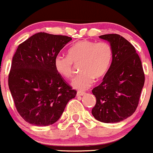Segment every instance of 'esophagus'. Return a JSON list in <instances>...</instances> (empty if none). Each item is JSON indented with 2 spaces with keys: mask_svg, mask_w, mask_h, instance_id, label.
<instances>
[{
  "mask_svg": "<svg viewBox=\"0 0 153 153\" xmlns=\"http://www.w3.org/2000/svg\"><path fill=\"white\" fill-rule=\"evenodd\" d=\"M85 93L83 92V91H78L77 92V96H83V95H85Z\"/></svg>",
  "mask_w": 153,
  "mask_h": 153,
  "instance_id": "obj_1",
  "label": "esophagus"
}]
</instances>
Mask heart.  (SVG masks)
<instances>
[{"label":"heart","instance_id":"heart-1","mask_svg":"<svg viewBox=\"0 0 153 153\" xmlns=\"http://www.w3.org/2000/svg\"><path fill=\"white\" fill-rule=\"evenodd\" d=\"M111 59L112 48L108 43L82 40L68 50V56H57L54 59V67L62 76L70 79L74 72L73 63H80L79 69L81 73L75 77L72 85L83 91L93 85L95 78H101L106 74Z\"/></svg>","mask_w":153,"mask_h":153}]
</instances>
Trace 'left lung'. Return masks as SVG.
Returning <instances> with one entry per match:
<instances>
[{
  "mask_svg": "<svg viewBox=\"0 0 153 153\" xmlns=\"http://www.w3.org/2000/svg\"><path fill=\"white\" fill-rule=\"evenodd\" d=\"M110 43L112 62L103 82L92 90L96 103L92 114L98 121L117 123L134 114L145 83L141 59L134 47L117 34L101 35Z\"/></svg>",
  "mask_w": 153,
  "mask_h": 153,
  "instance_id": "left-lung-1",
  "label": "left lung"
}]
</instances>
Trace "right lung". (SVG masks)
<instances>
[{
  "label": "right lung",
  "instance_id": "1",
  "mask_svg": "<svg viewBox=\"0 0 153 153\" xmlns=\"http://www.w3.org/2000/svg\"><path fill=\"white\" fill-rule=\"evenodd\" d=\"M72 38L36 33L19 45L12 59L8 86L17 111L26 122L49 126L57 122L77 91L54 67V59Z\"/></svg>",
  "mask_w": 153,
  "mask_h": 153
}]
</instances>
